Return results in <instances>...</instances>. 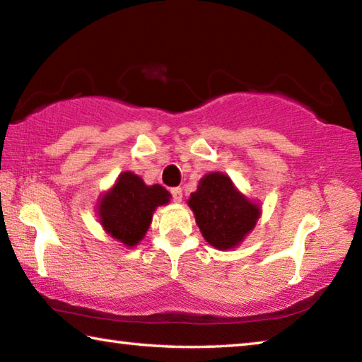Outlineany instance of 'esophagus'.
Returning a JSON list of instances; mask_svg holds the SVG:
<instances>
[{"label": "esophagus", "mask_w": 362, "mask_h": 362, "mask_svg": "<svg viewBox=\"0 0 362 362\" xmlns=\"http://www.w3.org/2000/svg\"><path fill=\"white\" fill-rule=\"evenodd\" d=\"M170 193H173V199L175 201V203H182V188H173L170 189Z\"/></svg>", "instance_id": "34e87169"}]
</instances>
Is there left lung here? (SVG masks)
<instances>
[{"mask_svg": "<svg viewBox=\"0 0 362 362\" xmlns=\"http://www.w3.org/2000/svg\"><path fill=\"white\" fill-rule=\"evenodd\" d=\"M204 240L218 250L235 249L255 228L262 207L223 173L206 174L187 201Z\"/></svg>", "mask_w": 362, "mask_h": 362, "instance_id": "obj_1", "label": "left lung"}]
</instances>
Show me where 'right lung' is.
Segmentation results:
<instances>
[{
	"instance_id": "add662e5",
	"label": "right lung",
	"mask_w": 362,
	"mask_h": 362,
	"mask_svg": "<svg viewBox=\"0 0 362 362\" xmlns=\"http://www.w3.org/2000/svg\"><path fill=\"white\" fill-rule=\"evenodd\" d=\"M170 193L158 185H146L142 177L124 170L115 185L97 199V217L102 228L126 247H136L150 228L156 207L168 204Z\"/></svg>"
}]
</instances>
